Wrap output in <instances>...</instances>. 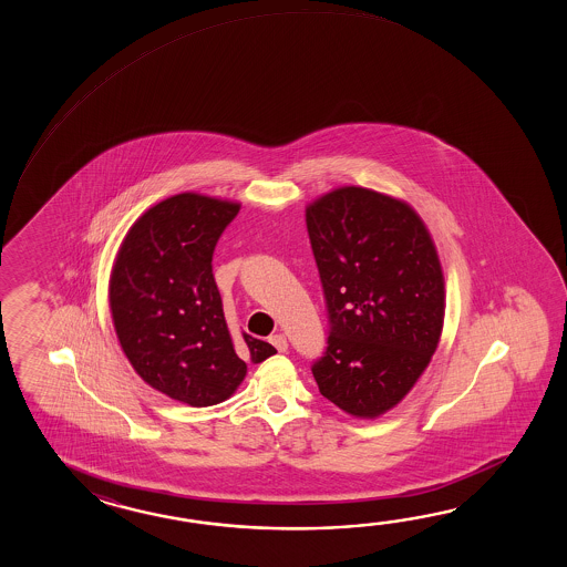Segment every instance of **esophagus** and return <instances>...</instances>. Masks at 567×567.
I'll return each instance as SVG.
<instances>
[{"mask_svg":"<svg viewBox=\"0 0 567 567\" xmlns=\"http://www.w3.org/2000/svg\"><path fill=\"white\" fill-rule=\"evenodd\" d=\"M269 342H271L279 352H286V350H288V338L284 337V334H274V337L269 338Z\"/></svg>","mask_w":567,"mask_h":567,"instance_id":"34e87169","label":"esophagus"}]
</instances>
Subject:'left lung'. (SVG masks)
<instances>
[{
  "label": "left lung",
  "mask_w": 567,
  "mask_h": 567,
  "mask_svg": "<svg viewBox=\"0 0 567 567\" xmlns=\"http://www.w3.org/2000/svg\"><path fill=\"white\" fill-rule=\"evenodd\" d=\"M306 225L330 322L313 379L337 408L373 420L410 393L437 349L440 257L408 203L361 186L316 198Z\"/></svg>",
  "instance_id": "obj_1"
}]
</instances>
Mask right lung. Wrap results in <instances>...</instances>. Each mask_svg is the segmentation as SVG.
<instances>
[{
	"label": "right lung",
	"instance_id": "1",
	"mask_svg": "<svg viewBox=\"0 0 567 567\" xmlns=\"http://www.w3.org/2000/svg\"><path fill=\"white\" fill-rule=\"evenodd\" d=\"M241 205L182 193L147 208L127 230L109 279L121 349L159 393L208 408L241 385L239 359L213 276L218 237ZM251 359L276 349L243 332Z\"/></svg>",
	"mask_w": 567,
	"mask_h": 567
}]
</instances>
